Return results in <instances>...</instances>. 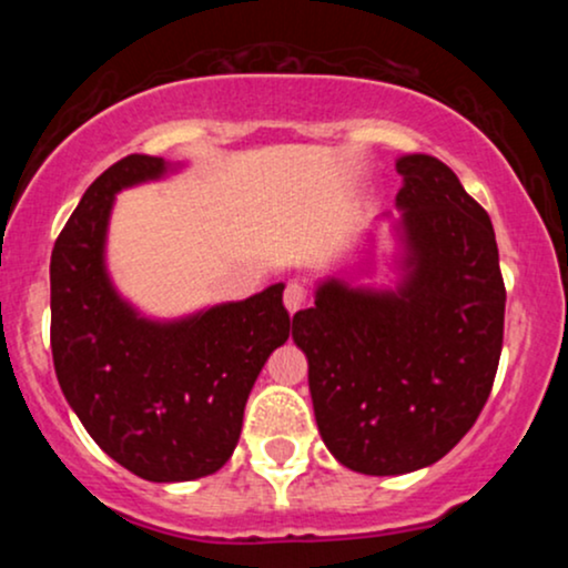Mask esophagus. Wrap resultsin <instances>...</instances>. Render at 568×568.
<instances>
[{"label":"esophagus","mask_w":568,"mask_h":568,"mask_svg":"<svg viewBox=\"0 0 568 568\" xmlns=\"http://www.w3.org/2000/svg\"><path fill=\"white\" fill-rule=\"evenodd\" d=\"M283 302L288 306V312H298L306 302V285L298 283V280H291L288 285H285V293H283Z\"/></svg>","instance_id":"1"}]
</instances>
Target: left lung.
I'll list each match as a JSON object with an SVG mask.
<instances>
[{
	"mask_svg": "<svg viewBox=\"0 0 568 568\" xmlns=\"http://www.w3.org/2000/svg\"><path fill=\"white\" fill-rule=\"evenodd\" d=\"M410 275L397 293L325 283L293 315L328 452L363 475L433 465L470 433L497 376L505 280L491 219L429 154L397 160Z\"/></svg>",
	"mask_w": 568,
	"mask_h": 568,
	"instance_id": "8db88e82",
	"label": "left lung"
}]
</instances>
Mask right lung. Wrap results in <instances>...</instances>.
<instances>
[{
  "label": "right lung",
  "instance_id": "add662e5",
  "mask_svg": "<svg viewBox=\"0 0 568 568\" xmlns=\"http://www.w3.org/2000/svg\"><path fill=\"white\" fill-rule=\"evenodd\" d=\"M165 162L128 154L88 186L50 258V344L58 384L114 462L154 484L221 470L266 357L291 334L283 285L189 321H141L103 272L114 194Z\"/></svg>",
  "mask_w": 568,
  "mask_h": 568
}]
</instances>
